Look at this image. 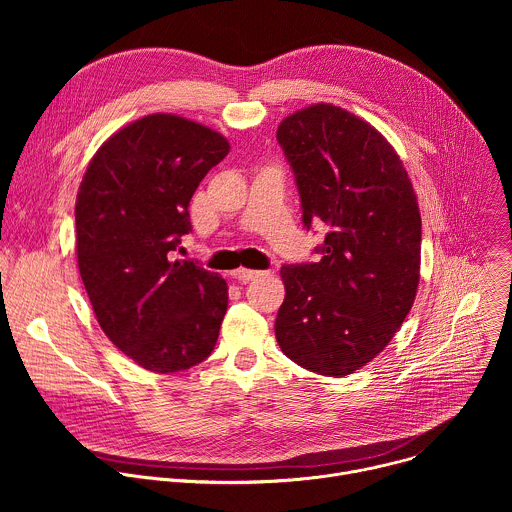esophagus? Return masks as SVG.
I'll use <instances>...</instances> for the list:
<instances>
[{
  "mask_svg": "<svg viewBox=\"0 0 512 512\" xmlns=\"http://www.w3.org/2000/svg\"><path fill=\"white\" fill-rule=\"evenodd\" d=\"M263 275V271H257V269H247V267H239L233 271V277L239 279V281H251L255 277Z\"/></svg>",
  "mask_w": 512,
  "mask_h": 512,
  "instance_id": "1",
  "label": "esophagus"
}]
</instances>
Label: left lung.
<instances>
[{
    "label": "left lung",
    "mask_w": 512,
    "mask_h": 512,
    "mask_svg": "<svg viewBox=\"0 0 512 512\" xmlns=\"http://www.w3.org/2000/svg\"><path fill=\"white\" fill-rule=\"evenodd\" d=\"M277 141L294 170L304 225L326 227L318 263L283 265L281 352L326 377L371 362L409 314L421 265V214L393 145L332 103L285 117Z\"/></svg>",
    "instance_id": "8db88e82"
}]
</instances>
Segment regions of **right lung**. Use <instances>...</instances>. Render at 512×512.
Here are the masks:
<instances>
[{
  "label": "right lung",
  "instance_id": "add662e5",
  "mask_svg": "<svg viewBox=\"0 0 512 512\" xmlns=\"http://www.w3.org/2000/svg\"><path fill=\"white\" fill-rule=\"evenodd\" d=\"M229 150L206 125L154 113L113 133L83 176L79 271L99 326L145 371H186L218 340L227 281L172 251L192 231V194Z\"/></svg>",
  "mask_w": 512,
  "mask_h": 512
}]
</instances>
